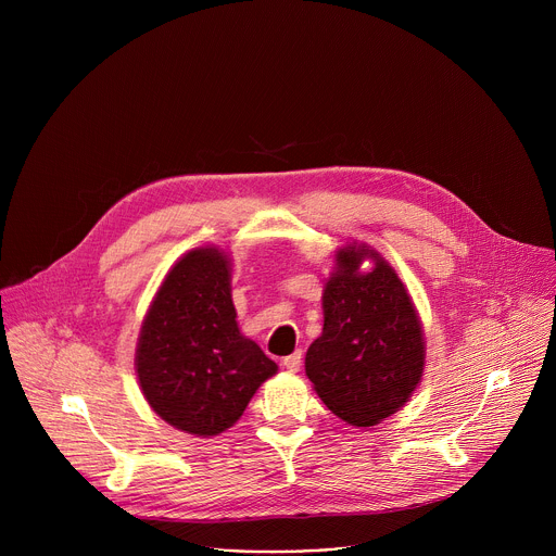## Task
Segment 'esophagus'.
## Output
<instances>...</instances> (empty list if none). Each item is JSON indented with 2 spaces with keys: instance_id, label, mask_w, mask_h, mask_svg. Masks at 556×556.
I'll list each match as a JSON object with an SVG mask.
<instances>
[{
  "instance_id": "1",
  "label": "esophagus",
  "mask_w": 556,
  "mask_h": 556,
  "mask_svg": "<svg viewBox=\"0 0 556 556\" xmlns=\"http://www.w3.org/2000/svg\"><path fill=\"white\" fill-rule=\"evenodd\" d=\"M301 358H303V354H301V352H294V354L286 356L281 365H283L288 371H299V367H301Z\"/></svg>"
}]
</instances>
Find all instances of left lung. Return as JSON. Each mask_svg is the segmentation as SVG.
<instances>
[{
  "mask_svg": "<svg viewBox=\"0 0 556 556\" xmlns=\"http://www.w3.org/2000/svg\"><path fill=\"white\" fill-rule=\"evenodd\" d=\"M365 256L375 268L365 276ZM324 334L305 354V374L341 420L371 427L399 412L425 367L422 328L389 264L365 247H348L324 290Z\"/></svg>",
  "mask_w": 556,
  "mask_h": 556,
  "instance_id": "obj_1",
  "label": "left lung"
}]
</instances>
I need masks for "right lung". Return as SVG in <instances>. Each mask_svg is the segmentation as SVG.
Returning a JSON list of instances; mask_svg holds the SVG:
<instances>
[{
    "mask_svg": "<svg viewBox=\"0 0 556 556\" xmlns=\"http://www.w3.org/2000/svg\"><path fill=\"white\" fill-rule=\"evenodd\" d=\"M230 299L228 260L215 249L185 255L167 275L140 330L136 369L151 409L193 435H217L244 414L277 371L242 337Z\"/></svg>",
    "mask_w": 556,
    "mask_h": 556,
    "instance_id": "right-lung-1",
    "label": "right lung"
}]
</instances>
